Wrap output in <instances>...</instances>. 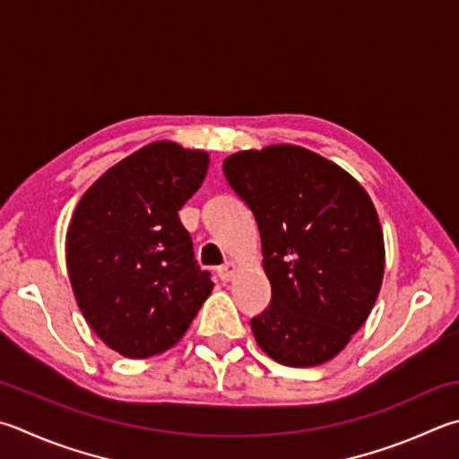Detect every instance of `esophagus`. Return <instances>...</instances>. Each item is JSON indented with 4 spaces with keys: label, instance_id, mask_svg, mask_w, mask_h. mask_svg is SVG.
Here are the masks:
<instances>
[{
    "label": "esophagus",
    "instance_id": "obj_1",
    "mask_svg": "<svg viewBox=\"0 0 459 459\" xmlns=\"http://www.w3.org/2000/svg\"><path fill=\"white\" fill-rule=\"evenodd\" d=\"M235 271H237V266L232 264L230 261H227L224 264H221L219 269H216V274H219V279H221V281L227 282V281H230V279H232V274H235Z\"/></svg>",
    "mask_w": 459,
    "mask_h": 459
}]
</instances>
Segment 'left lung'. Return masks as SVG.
Returning a JSON list of instances; mask_svg holds the SVG:
<instances>
[{"label": "left lung", "instance_id": "1", "mask_svg": "<svg viewBox=\"0 0 459 459\" xmlns=\"http://www.w3.org/2000/svg\"><path fill=\"white\" fill-rule=\"evenodd\" d=\"M224 178L256 221L271 303L251 319L263 351L289 368L335 357L368 319L383 279L369 195L337 164L277 144L229 156Z\"/></svg>", "mask_w": 459, "mask_h": 459}]
</instances>
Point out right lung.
I'll list each match as a JSON object with an SVG mask.
<instances>
[{
  "label": "right lung",
  "mask_w": 459,
  "mask_h": 459,
  "mask_svg": "<svg viewBox=\"0 0 459 459\" xmlns=\"http://www.w3.org/2000/svg\"><path fill=\"white\" fill-rule=\"evenodd\" d=\"M206 170V152L154 143L104 172L76 206L65 237L74 295L124 357L172 347L214 287L178 216Z\"/></svg>",
  "instance_id": "obj_1"
}]
</instances>
